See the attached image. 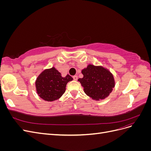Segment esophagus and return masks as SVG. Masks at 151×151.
<instances>
[{
	"instance_id": "34e87169",
	"label": "esophagus",
	"mask_w": 151,
	"mask_h": 151,
	"mask_svg": "<svg viewBox=\"0 0 151 151\" xmlns=\"http://www.w3.org/2000/svg\"><path fill=\"white\" fill-rule=\"evenodd\" d=\"M73 79H74V80H75V81H77V79H78V77H77V76H73Z\"/></svg>"
}]
</instances>
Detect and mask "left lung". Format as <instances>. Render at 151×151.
<instances>
[{"label":"left lung","mask_w":151,"mask_h":151,"mask_svg":"<svg viewBox=\"0 0 151 151\" xmlns=\"http://www.w3.org/2000/svg\"><path fill=\"white\" fill-rule=\"evenodd\" d=\"M83 78H79L84 93L96 101L104 99L109 96L115 85L112 73L108 68L101 65L88 64L81 71Z\"/></svg>","instance_id":"left-lung-1"}]
</instances>
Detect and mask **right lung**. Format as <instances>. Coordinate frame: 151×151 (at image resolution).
I'll use <instances>...</instances> for the list:
<instances>
[{
	"label": "right lung",
	"instance_id": "1",
	"mask_svg": "<svg viewBox=\"0 0 151 151\" xmlns=\"http://www.w3.org/2000/svg\"><path fill=\"white\" fill-rule=\"evenodd\" d=\"M72 80L68 74L62 77L55 67L47 68L36 79V93L45 101H55L65 93L67 84Z\"/></svg>",
	"mask_w": 151,
	"mask_h": 151
}]
</instances>
